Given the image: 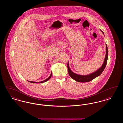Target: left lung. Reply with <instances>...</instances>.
I'll return each instance as SVG.
<instances>
[{"label": "left lung", "mask_w": 123, "mask_h": 123, "mask_svg": "<svg viewBox=\"0 0 123 123\" xmlns=\"http://www.w3.org/2000/svg\"><path fill=\"white\" fill-rule=\"evenodd\" d=\"M102 33L104 34L103 32L100 30ZM106 54H105V58L104 59V62L102 66L99 68V69L96 71L94 72L93 73L88 74L87 75H80L76 74L72 72L70 69V68L69 65V62L67 64V67H68V73L70 76L74 80L76 81L77 82H86L91 81L93 80L97 76H99V75L102 73V72L104 70L105 68L106 65L107 64V58H108V49H107V46L106 44Z\"/></svg>", "instance_id": "obj_1"}]
</instances>
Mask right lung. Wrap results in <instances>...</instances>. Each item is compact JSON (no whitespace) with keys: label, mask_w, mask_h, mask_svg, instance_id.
Listing matches in <instances>:
<instances>
[{"label":"right lung","mask_w":123,"mask_h":123,"mask_svg":"<svg viewBox=\"0 0 123 123\" xmlns=\"http://www.w3.org/2000/svg\"><path fill=\"white\" fill-rule=\"evenodd\" d=\"M52 73H51L50 76H49V77H48L46 80H44L43 81H41V82H32V81H28L29 82H31V83H42V82H47V81L48 80H49L50 79V78L52 76Z\"/></svg>","instance_id":"add662e5"}]
</instances>
